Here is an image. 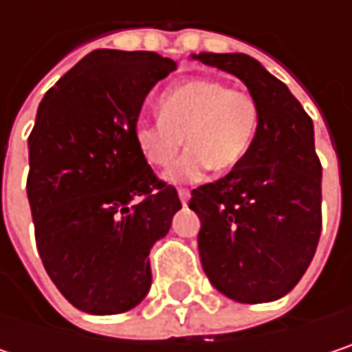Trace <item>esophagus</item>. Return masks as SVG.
Listing matches in <instances>:
<instances>
[{
	"label": "esophagus",
	"mask_w": 352,
	"mask_h": 352,
	"mask_svg": "<svg viewBox=\"0 0 352 352\" xmlns=\"http://www.w3.org/2000/svg\"><path fill=\"white\" fill-rule=\"evenodd\" d=\"M189 197H191V193H189V189H179V199H181V204L183 206H187V201H189Z\"/></svg>",
	"instance_id": "obj_1"
}]
</instances>
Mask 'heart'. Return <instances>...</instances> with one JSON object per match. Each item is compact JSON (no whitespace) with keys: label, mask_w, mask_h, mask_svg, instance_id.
Segmentation results:
<instances>
[{"label":"heart","mask_w":352,"mask_h":352,"mask_svg":"<svg viewBox=\"0 0 352 352\" xmlns=\"http://www.w3.org/2000/svg\"><path fill=\"white\" fill-rule=\"evenodd\" d=\"M159 113L161 118L134 122V142L148 165L167 167L185 140L187 153L167 171L173 183L197 181L208 169H236L258 128L256 100L214 79H189L169 87L159 98Z\"/></svg>","instance_id":"obj_1"}]
</instances>
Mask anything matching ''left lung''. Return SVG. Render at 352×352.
I'll list each match as a JSON object with an SVG mask.
<instances>
[{
  "mask_svg": "<svg viewBox=\"0 0 352 352\" xmlns=\"http://www.w3.org/2000/svg\"><path fill=\"white\" fill-rule=\"evenodd\" d=\"M239 77L258 104L245 161L191 191L201 267L212 285L243 304L289 294L314 258L322 232V165L314 124L285 83L243 52L193 56Z\"/></svg>",
  "mask_w": 352,
  "mask_h": 352,
  "instance_id": "8db88e82",
  "label": "left lung"
}]
</instances>
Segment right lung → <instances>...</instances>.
I'll use <instances>...</instances> for the list:
<instances>
[{
	"mask_svg": "<svg viewBox=\"0 0 352 352\" xmlns=\"http://www.w3.org/2000/svg\"><path fill=\"white\" fill-rule=\"evenodd\" d=\"M177 65L157 52L100 48L38 106L28 138L36 246L58 292L81 312L120 314L151 289V248L181 201L134 142L144 98Z\"/></svg>",
	"mask_w": 352,
	"mask_h": 352,
	"instance_id": "add662e5",
	"label": "right lung"
}]
</instances>
